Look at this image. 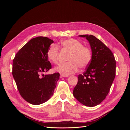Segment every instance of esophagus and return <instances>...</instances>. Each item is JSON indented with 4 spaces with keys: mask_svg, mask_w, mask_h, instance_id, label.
<instances>
[{
    "mask_svg": "<svg viewBox=\"0 0 130 130\" xmlns=\"http://www.w3.org/2000/svg\"><path fill=\"white\" fill-rule=\"evenodd\" d=\"M68 75H63V74H61L60 75L61 77H68Z\"/></svg>",
    "mask_w": 130,
    "mask_h": 130,
    "instance_id": "1",
    "label": "esophagus"
}]
</instances>
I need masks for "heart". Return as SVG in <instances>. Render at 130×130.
Wrapping results in <instances>:
<instances>
[{"label":"heart","instance_id":"heart-1","mask_svg":"<svg viewBox=\"0 0 130 130\" xmlns=\"http://www.w3.org/2000/svg\"><path fill=\"white\" fill-rule=\"evenodd\" d=\"M63 48L70 52L68 58V62L60 64L55 68L57 72L68 75L75 73L78 68H85L90 62L92 58V50L77 40L73 38L67 39L61 42ZM59 49L58 46L53 44L51 45L46 53L47 57L49 61L56 64L58 63Z\"/></svg>","mask_w":130,"mask_h":130}]
</instances>
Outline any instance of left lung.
<instances>
[{
  "instance_id": "left-lung-1",
  "label": "left lung",
  "mask_w": 130,
  "mask_h": 130,
  "mask_svg": "<svg viewBox=\"0 0 130 130\" xmlns=\"http://www.w3.org/2000/svg\"><path fill=\"white\" fill-rule=\"evenodd\" d=\"M88 41L92 60L83 74L78 76L73 95L80 103L93 107L105 99L116 76V62L111 50L93 35L78 36Z\"/></svg>"
}]
</instances>
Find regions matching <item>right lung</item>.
<instances>
[{"label":"right lung","instance_id":"obj_1","mask_svg":"<svg viewBox=\"0 0 130 130\" xmlns=\"http://www.w3.org/2000/svg\"><path fill=\"white\" fill-rule=\"evenodd\" d=\"M53 43L46 37L34 38L18 51L13 60L12 75L18 91L31 104L40 105L48 100L60 78L58 73L42 75L52 68L46 53Z\"/></svg>","mask_w":130,"mask_h":130}]
</instances>
